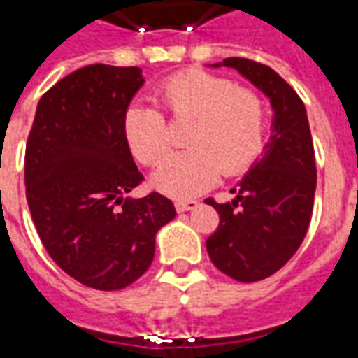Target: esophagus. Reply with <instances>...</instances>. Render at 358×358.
I'll return each mask as SVG.
<instances>
[{
  "mask_svg": "<svg viewBox=\"0 0 358 358\" xmlns=\"http://www.w3.org/2000/svg\"><path fill=\"white\" fill-rule=\"evenodd\" d=\"M197 205H199V203L197 201H194V199H178V201L174 203V207H176V210H178V213H186V210H194L195 207H197Z\"/></svg>",
  "mask_w": 358,
  "mask_h": 358,
  "instance_id": "1",
  "label": "esophagus"
}]
</instances>
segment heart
I'll return each mask as SVG.
<instances>
[{"mask_svg":"<svg viewBox=\"0 0 358 358\" xmlns=\"http://www.w3.org/2000/svg\"><path fill=\"white\" fill-rule=\"evenodd\" d=\"M155 103L172 120L189 122L184 138L189 149L164 159L153 174L157 189L171 197L186 199L201 194L217 182L220 172L241 174L263 151L264 101L255 92L238 88L230 78L184 71L157 86ZM160 111L134 103L122 118L128 148L148 166L159 163L169 151L166 120Z\"/></svg>","mask_w":358,"mask_h":358,"instance_id":"heart-1","label":"heart"}]
</instances>
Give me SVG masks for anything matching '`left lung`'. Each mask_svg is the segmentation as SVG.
I'll return each instance as SVG.
<instances>
[{"label":"left lung","mask_w":358,"mask_h":358,"mask_svg":"<svg viewBox=\"0 0 358 358\" xmlns=\"http://www.w3.org/2000/svg\"><path fill=\"white\" fill-rule=\"evenodd\" d=\"M232 66L268 95L274 120L264 155L253 164L230 203H205L220 222L207 240L210 261L238 282H259L282 268L299 249L310 224L316 189L315 148L305 103L270 66L228 57Z\"/></svg>","instance_id":"left-lung-1"}]
</instances>
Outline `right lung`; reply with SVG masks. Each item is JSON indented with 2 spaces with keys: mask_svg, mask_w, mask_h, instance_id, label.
<instances>
[{
  "mask_svg": "<svg viewBox=\"0 0 358 358\" xmlns=\"http://www.w3.org/2000/svg\"><path fill=\"white\" fill-rule=\"evenodd\" d=\"M138 66L88 65L51 86L36 109L24 155L27 201L50 257L76 282L115 292L134 284L155 255V234L176 210L140 186L122 132L141 88Z\"/></svg>",
  "mask_w": 358,
  "mask_h": 358,
  "instance_id": "1",
  "label": "right lung"
}]
</instances>
